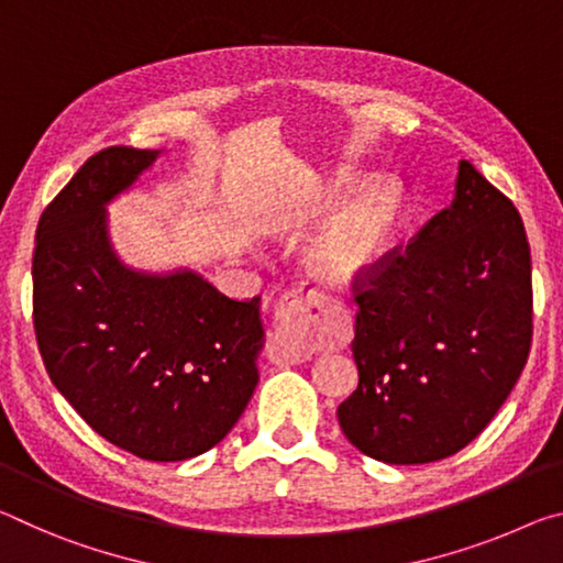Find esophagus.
Listing matches in <instances>:
<instances>
[{"instance_id":"34e87169","label":"esophagus","mask_w":563,"mask_h":563,"mask_svg":"<svg viewBox=\"0 0 563 563\" xmlns=\"http://www.w3.org/2000/svg\"><path fill=\"white\" fill-rule=\"evenodd\" d=\"M279 324L272 334L269 358L276 364H301L311 358V339L331 334V307L324 294L311 287L291 289L282 299Z\"/></svg>"}]
</instances>
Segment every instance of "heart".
I'll use <instances>...</instances> for the list:
<instances>
[{
	"instance_id": "obj_1",
	"label": "heart",
	"mask_w": 563,
	"mask_h": 563,
	"mask_svg": "<svg viewBox=\"0 0 563 563\" xmlns=\"http://www.w3.org/2000/svg\"><path fill=\"white\" fill-rule=\"evenodd\" d=\"M358 179L349 172L321 181L294 211L291 227H309L354 195ZM396 227V201L384 187H368L334 217H329L303 246V262L321 279L352 284L374 269Z\"/></svg>"
}]
</instances>
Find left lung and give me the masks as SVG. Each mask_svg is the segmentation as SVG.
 I'll return each mask as SVG.
<instances>
[{
	"label": "left lung",
	"instance_id": "obj_1",
	"mask_svg": "<svg viewBox=\"0 0 563 563\" xmlns=\"http://www.w3.org/2000/svg\"><path fill=\"white\" fill-rule=\"evenodd\" d=\"M358 386L344 437L384 464H429L474 441L531 346V252L519 211L468 162L454 199L354 297Z\"/></svg>",
	"mask_w": 563,
	"mask_h": 563
}]
</instances>
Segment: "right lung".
Wrapping results in <instances>:
<instances>
[{"mask_svg": "<svg viewBox=\"0 0 563 563\" xmlns=\"http://www.w3.org/2000/svg\"><path fill=\"white\" fill-rule=\"evenodd\" d=\"M164 150L91 156L44 209L34 331L52 384L99 437L146 462L217 446L260 384L262 299L234 301L189 266L126 264L109 211Z\"/></svg>", "mask_w": 563, "mask_h": 563, "instance_id": "obj_1", "label": "right lung"}]
</instances>
